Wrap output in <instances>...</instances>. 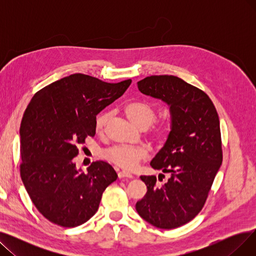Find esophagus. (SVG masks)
Listing matches in <instances>:
<instances>
[{
    "instance_id": "1",
    "label": "esophagus",
    "mask_w": 256,
    "mask_h": 256,
    "mask_svg": "<svg viewBox=\"0 0 256 256\" xmlns=\"http://www.w3.org/2000/svg\"><path fill=\"white\" fill-rule=\"evenodd\" d=\"M118 178H132V174L130 172H128V171H120L118 172Z\"/></svg>"
}]
</instances>
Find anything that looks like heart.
<instances>
[{
    "label": "heart",
    "instance_id": "1",
    "mask_svg": "<svg viewBox=\"0 0 256 256\" xmlns=\"http://www.w3.org/2000/svg\"><path fill=\"white\" fill-rule=\"evenodd\" d=\"M124 113L132 122L141 128H150L156 119V112L154 106L144 102H132L124 106ZM109 113H102L96 120V130L102 132L108 120ZM168 136L167 128H158L154 130V137L158 140H164ZM148 156V152L142 146L119 145L106 150L102 152V158L109 162L126 169H134L138 166L141 160Z\"/></svg>",
    "mask_w": 256,
    "mask_h": 256
}]
</instances>
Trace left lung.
I'll return each mask as SVG.
<instances>
[{"label": "left lung", "mask_w": 256, "mask_h": 256, "mask_svg": "<svg viewBox=\"0 0 256 256\" xmlns=\"http://www.w3.org/2000/svg\"><path fill=\"white\" fill-rule=\"evenodd\" d=\"M137 85L141 93L168 104L171 126L164 146L150 162L154 169L170 178L160 186L154 176H140L147 192L136 210L150 224L173 230L202 210L220 169L219 116L206 93L178 76H152Z\"/></svg>", "instance_id": "obj_1"}]
</instances>
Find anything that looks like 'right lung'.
Returning a JSON list of instances; mask_svg holds the SVG:
<instances>
[{"instance_id": "add662e5", "label": "right lung", "mask_w": 256, "mask_h": 256, "mask_svg": "<svg viewBox=\"0 0 256 256\" xmlns=\"http://www.w3.org/2000/svg\"><path fill=\"white\" fill-rule=\"evenodd\" d=\"M132 83H106L74 74L38 91L24 111L20 128V176L36 208L50 222L76 227L98 210L106 188L117 180L113 167L93 162L83 172L76 146L96 135V115Z\"/></svg>"}]
</instances>
